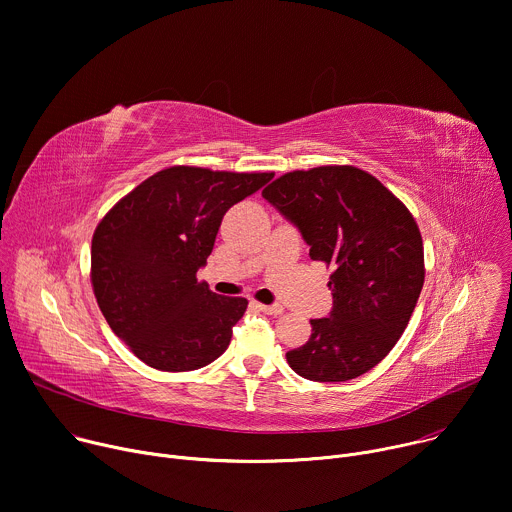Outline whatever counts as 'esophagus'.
Masks as SVG:
<instances>
[{"label":"esophagus","mask_w":512,"mask_h":512,"mask_svg":"<svg viewBox=\"0 0 512 512\" xmlns=\"http://www.w3.org/2000/svg\"><path fill=\"white\" fill-rule=\"evenodd\" d=\"M256 307L266 315H280L282 311H285V309H282V305H260V303H256Z\"/></svg>","instance_id":"1"}]
</instances>
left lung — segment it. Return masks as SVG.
<instances>
[{
	"label": "left lung",
	"mask_w": 512,
	"mask_h": 512,
	"mask_svg": "<svg viewBox=\"0 0 512 512\" xmlns=\"http://www.w3.org/2000/svg\"><path fill=\"white\" fill-rule=\"evenodd\" d=\"M262 197L301 232L311 260L333 268L329 317L311 319L309 342L289 366L315 382L372 370L399 342L423 289V240L409 209L356 166L282 175Z\"/></svg>",
	"instance_id": "obj_1"
}]
</instances>
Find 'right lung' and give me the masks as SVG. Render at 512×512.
Masks as SVG:
<instances>
[{
    "label": "right lung",
    "instance_id": "right-lung-1",
    "mask_svg": "<svg viewBox=\"0 0 512 512\" xmlns=\"http://www.w3.org/2000/svg\"><path fill=\"white\" fill-rule=\"evenodd\" d=\"M272 173L170 166L126 195L97 225L91 282L118 337L150 368L189 372L217 360L248 301L197 280L225 211Z\"/></svg>",
    "mask_w": 512,
    "mask_h": 512
}]
</instances>
